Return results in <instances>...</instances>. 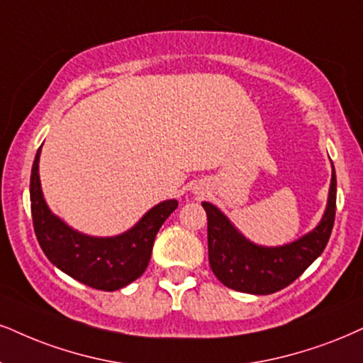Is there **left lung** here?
<instances>
[{
  "label": "left lung",
  "mask_w": 363,
  "mask_h": 363,
  "mask_svg": "<svg viewBox=\"0 0 363 363\" xmlns=\"http://www.w3.org/2000/svg\"><path fill=\"white\" fill-rule=\"evenodd\" d=\"M202 207L208 220V262L217 279L240 293L271 294L298 279L328 244L337 207V174L332 163L328 202L318 225L293 242L276 247L245 239L213 203L202 202Z\"/></svg>",
  "instance_id": "obj_1"
}]
</instances>
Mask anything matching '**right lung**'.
<instances>
[{
  "label": "right lung",
  "mask_w": 363,
  "mask_h": 363,
  "mask_svg": "<svg viewBox=\"0 0 363 363\" xmlns=\"http://www.w3.org/2000/svg\"><path fill=\"white\" fill-rule=\"evenodd\" d=\"M40 153L42 146L31 167L30 202L35 235L48 261L94 289L116 291L136 281L146 271L155 237L169 213L178 207L177 200L155 205L123 234L111 237L82 234L67 225L45 202L38 173Z\"/></svg>",
  "instance_id": "obj_1"
}]
</instances>
